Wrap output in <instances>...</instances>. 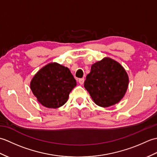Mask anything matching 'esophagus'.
<instances>
[{"label":"esophagus","instance_id":"esophagus-1","mask_svg":"<svg viewBox=\"0 0 157 157\" xmlns=\"http://www.w3.org/2000/svg\"><path fill=\"white\" fill-rule=\"evenodd\" d=\"M78 82H79V83L80 84H84V78H81V79H78Z\"/></svg>","mask_w":157,"mask_h":157}]
</instances>
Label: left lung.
Wrapping results in <instances>:
<instances>
[{"instance_id":"1","label":"left lung","mask_w":157,"mask_h":157,"mask_svg":"<svg viewBox=\"0 0 157 157\" xmlns=\"http://www.w3.org/2000/svg\"><path fill=\"white\" fill-rule=\"evenodd\" d=\"M128 84V75L125 69L115 60L105 57L92 65L84 88L96 105L109 107L123 98Z\"/></svg>"}]
</instances>
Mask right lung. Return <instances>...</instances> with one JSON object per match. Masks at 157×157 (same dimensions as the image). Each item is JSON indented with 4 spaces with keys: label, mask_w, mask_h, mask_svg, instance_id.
I'll list each match as a JSON object with an SVG mask.
<instances>
[{
    "label": "right lung",
    "mask_w": 157,
    "mask_h": 157,
    "mask_svg": "<svg viewBox=\"0 0 157 157\" xmlns=\"http://www.w3.org/2000/svg\"><path fill=\"white\" fill-rule=\"evenodd\" d=\"M76 84L67 67L51 63L36 73L30 82V88L42 105L56 109L67 101L69 93Z\"/></svg>",
    "instance_id": "add662e5"
}]
</instances>
